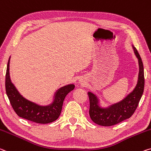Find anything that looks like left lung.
Segmentation results:
<instances>
[{
  "label": "left lung",
  "mask_w": 151,
  "mask_h": 151,
  "mask_svg": "<svg viewBox=\"0 0 151 151\" xmlns=\"http://www.w3.org/2000/svg\"><path fill=\"white\" fill-rule=\"evenodd\" d=\"M134 53L138 59L139 75L138 80L134 89L125 99L109 107L101 108L98 106V99L94 94L88 93L90 102L89 116L95 124L103 126H111L130 118L136 111L142 97L145 87L144 67L142 59L137 50L133 46Z\"/></svg>",
  "instance_id": "1"
}]
</instances>
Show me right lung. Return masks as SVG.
<instances>
[{
	"mask_svg": "<svg viewBox=\"0 0 151 151\" xmlns=\"http://www.w3.org/2000/svg\"><path fill=\"white\" fill-rule=\"evenodd\" d=\"M9 59L5 76V88L7 96L15 113L21 118L38 124H47L56 120L60 115L64 98L75 88L74 85L64 86L57 91L51 105L40 106L23 97L11 83L9 76Z\"/></svg>",
	"mask_w": 151,
	"mask_h": 151,
	"instance_id": "1",
	"label": "right lung"
}]
</instances>
